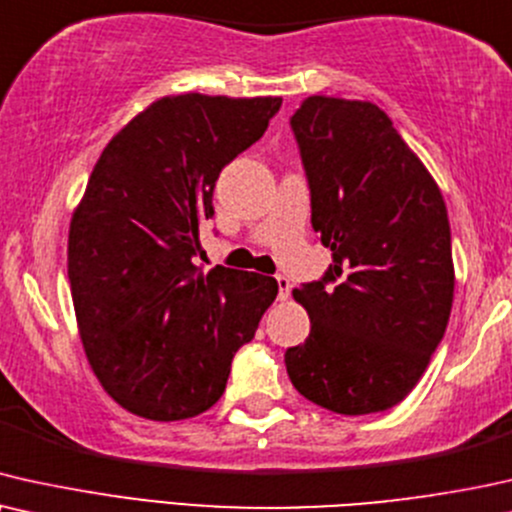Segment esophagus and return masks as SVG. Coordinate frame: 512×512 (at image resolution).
<instances>
[{"label":"esophagus","mask_w":512,"mask_h":512,"mask_svg":"<svg viewBox=\"0 0 512 512\" xmlns=\"http://www.w3.org/2000/svg\"><path fill=\"white\" fill-rule=\"evenodd\" d=\"M276 283H278V299H288L290 295V278L288 276H276Z\"/></svg>","instance_id":"esophagus-1"}]
</instances>
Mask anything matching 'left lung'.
Here are the masks:
<instances>
[{
  "mask_svg": "<svg viewBox=\"0 0 512 512\" xmlns=\"http://www.w3.org/2000/svg\"><path fill=\"white\" fill-rule=\"evenodd\" d=\"M290 126L313 231L332 264L320 281L292 290L311 332L285 351L288 377L330 412H384L417 386L452 311L445 199L372 102L311 95Z\"/></svg>",
  "mask_w": 512,
  "mask_h": 512,
  "instance_id": "1",
  "label": "left lung"
}]
</instances>
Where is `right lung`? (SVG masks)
Here are the masks:
<instances>
[{
	"label": "right lung",
	"mask_w": 512,
	"mask_h": 512,
	"mask_svg": "<svg viewBox=\"0 0 512 512\" xmlns=\"http://www.w3.org/2000/svg\"><path fill=\"white\" fill-rule=\"evenodd\" d=\"M283 98L166 95L95 163L67 238L81 344L124 410L180 421L213 407L234 353L278 295L271 276L194 264L222 168L267 131Z\"/></svg>",
	"instance_id": "add662e5"
}]
</instances>
